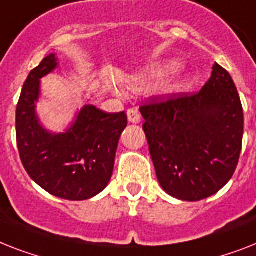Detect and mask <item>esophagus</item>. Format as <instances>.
I'll return each mask as SVG.
<instances>
[{"mask_svg": "<svg viewBox=\"0 0 256 256\" xmlns=\"http://www.w3.org/2000/svg\"><path fill=\"white\" fill-rule=\"evenodd\" d=\"M128 118L132 124H139L140 122V114H139V112L136 109H128Z\"/></svg>", "mask_w": 256, "mask_h": 256, "instance_id": "esophagus-1", "label": "esophagus"}]
</instances>
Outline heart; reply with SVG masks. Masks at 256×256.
Returning <instances> with one entry per match:
<instances>
[{
  "label": "heart",
  "instance_id": "1",
  "mask_svg": "<svg viewBox=\"0 0 256 256\" xmlns=\"http://www.w3.org/2000/svg\"><path fill=\"white\" fill-rule=\"evenodd\" d=\"M178 68V63L176 62H170V63L164 64L162 67H156V68H152V70H147L144 74H139V78L135 80L134 82V86H139V85H146L148 82H152V81H156L166 74L167 72H172V70H175ZM186 84V80L182 78H175V80L170 81L166 86H164V92L166 93H175L178 90L184 86Z\"/></svg>",
  "mask_w": 256,
  "mask_h": 256
}]
</instances>
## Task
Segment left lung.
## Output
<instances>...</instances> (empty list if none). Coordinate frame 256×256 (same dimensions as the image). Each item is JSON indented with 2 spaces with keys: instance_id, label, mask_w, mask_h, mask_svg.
<instances>
[{
  "instance_id": "obj_1",
  "label": "left lung",
  "mask_w": 256,
  "mask_h": 256,
  "mask_svg": "<svg viewBox=\"0 0 256 256\" xmlns=\"http://www.w3.org/2000/svg\"><path fill=\"white\" fill-rule=\"evenodd\" d=\"M140 113L158 180L170 196L204 200L232 178L242 150L243 109L220 64L200 92L155 96Z\"/></svg>"
}]
</instances>
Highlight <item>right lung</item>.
<instances>
[{
    "instance_id": "1",
    "label": "right lung",
    "mask_w": 256,
    "mask_h": 256,
    "mask_svg": "<svg viewBox=\"0 0 256 256\" xmlns=\"http://www.w3.org/2000/svg\"><path fill=\"white\" fill-rule=\"evenodd\" d=\"M56 67L51 54L27 76L16 105V146L24 170L39 186L64 200H88L110 182L128 116L85 105L67 132H47L35 114V102L40 94L39 80Z\"/></svg>"
}]
</instances>
